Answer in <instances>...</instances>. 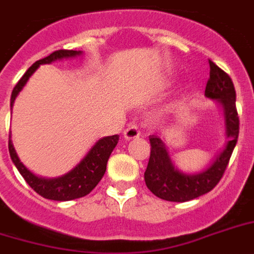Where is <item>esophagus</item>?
I'll use <instances>...</instances> for the list:
<instances>
[{
  "mask_svg": "<svg viewBox=\"0 0 254 254\" xmlns=\"http://www.w3.org/2000/svg\"><path fill=\"white\" fill-rule=\"evenodd\" d=\"M139 135H141V131L138 130V127H135V125H129V127L124 130V137L127 139L138 138Z\"/></svg>",
  "mask_w": 254,
  "mask_h": 254,
  "instance_id": "esophagus-1",
  "label": "esophagus"
}]
</instances>
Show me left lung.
<instances>
[{
  "label": "left lung",
  "mask_w": 254,
  "mask_h": 254,
  "mask_svg": "<svg viewBox=\"0 0 254 254\" xmlns=\"http://www.w3.org/2000/svg\"><path fill=\"white\" fill-rule=\"evenodd\" d=\"M209 79L205 96L223 104L229 137L225 149L208 169L196 175L179 173L170 161L162 139L150 135V158L145 171V183L155 196L169 201H189L215 189L228 166L232 151L236 146L240 130V120L236 108V91L232 79L225 71L208 59Z\"/></svg>",
  "instance_id": "obj_1"
}]
</instances>
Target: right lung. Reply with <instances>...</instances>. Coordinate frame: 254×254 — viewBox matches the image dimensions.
<instances>
[{
    "instance_id": "add662e5",
    "label": "right lung",
    "mask_w": 254,
    "mask_h": 254,
    "mask_svg": "<svg viewBox=\"0 0 254 254\" xmlns=\"http://www.w3.org/2000/svg\"><path fill=\"white\" fill-rule=\"evenodd\" d=\"M79 54H81L80 51H73V50H58V51H54L53 54H50L49 57L35 62L15 84L13 92H11L10 104L13 105L18 92L21 91L22 87L26 84V81L29 80V77L39 67V64H49V63L57 61V59L71 58L75 57V55H79ZM117 142H119V135L117 134L99 139L95 146L92 147L89 153L85 155V158L75 169L71 170L68 174H65L63 177L57 178V179H45V178L35 177L33 173H30L29 170L26 169L21 163V161L18 159L10 139L9 153L18 171L21 173L23 179L29 183L30 187L35 192L39 193L41 196L46 197V199L65 201L85 196L95 189L96 186L99 185V182L101 181V178L104 177L105 170H107L109 155L116 147Z\"/></svg>"
}]
</instances>
